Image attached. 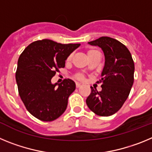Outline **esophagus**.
Instances as JSON below:
<instances>
[{
  "mask_svg": "<svg viewBox=\"0 0 152 152\" xmlns=\"http://www.w3.org/2000/svg\"><path fill=\"white\" fill-rule=\"evenodd\" d=\"M80 86H81V84H80V83H77V82H76V88H80Z\"/></svg>",
  "mask_w": 152,
  "mask_h": 152,
  "instance_id": "1",
  "label": "esophagus"
}]
</instances>
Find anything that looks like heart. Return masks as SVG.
Wrapping results in <instances>:
<instances>
[{"label": "heart", "instance_id": "1", "mask_svg": "<svg viewBox=\"0 0 152 152\" xmlns=\"http://www.w3.org/2000/svg\"><path fill=\"white\" fill-rule=\"evenodd\" d=\"M96 52V51L94 50V49H90V50L88 51V56H91L92 53H94V52ZM71 59H72V55L68 56V58H67V61H70ZM76 77H77L78 80H84V76H83L82 75H80H80H77V76H76Z\"/></svg>", "mask_w": 152, "mask_h": 152}]
</instances>
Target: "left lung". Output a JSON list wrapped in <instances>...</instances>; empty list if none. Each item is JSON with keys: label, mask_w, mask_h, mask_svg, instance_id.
Instances as JSON below:
<instances>
[{"label": "left lung", "mask_w": 152, "mask_h": 152, "mask_svg": "<svg viewBox=\"0 0 152 152\" xmlns=\"http://www.w3.org/2000/svg\"><path fill=\"white\" fill-rule=\"evenodd\" d=\"M88 44L101 48L105 63L100 80L102 91L98 92L91 87V93L86 103L98 116H111L128 98L134 82V61L126 46L115 39L102 36Z\"/></svg>", "instance_id": "8db88e82"}]
</instances>
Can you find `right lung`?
<instances>
[{"mask_svg":"<svg viewBox=\"0 0 152 152\" xmlns=\"http://www.w3.org/2000/svg\"><path fill=\"white\" fill-rule=\"evenodd\" d=\"M80 45L42 39L32 42L22 52L16 81L21 100L33 116L50 122L65 111L75 83L65 79L61 84H52L51 79L59 68H64L65 60Z\"/></svg>","mask_w":152,"mask_h":152,"instance_id":"add662e5","label":"right lung"}]
</instances>
